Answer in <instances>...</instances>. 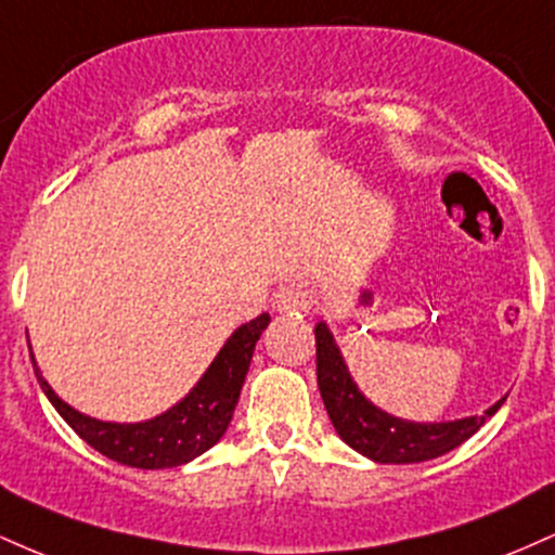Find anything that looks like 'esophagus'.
<instances>
[{"label": "esophagus", "mask_w": 555, "mask_h": 555, "mask_svg": "<svg viewBox=\"0 0 555 555\" xmlns=\"http://www.w3.org/2000/svg\"><path fill=\"white\" fill-rule=\"evenodd\" d=\"M276 308H279V313H286V315L308 313V310H310L308 289H305L302 284H286L284 289L279 292Z\"/></svg>", "instance_id": "obj_1"}]
</instances>
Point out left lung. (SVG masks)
<instances>
[{
	"mask_svg": "<svg viewBox=\"0 0 555 555\" xmlns=\"http://www.w3.org/2000/svg\"><path fill=\"white\" fill-rule=\"evenodd\" d=\"M315 373L323 404L341 441L380 464H415L449 454L451 449L475 436L506 401H495L486 415L454 420V423H410L386 415L362 397L360 388L349 378L326 323L315 326Z\"/></svg>",
	"mask_w": 555,
	"mask_h": 555,
	"instance_id": "obj_1",
	"label": "left lung"
}]
</instances>
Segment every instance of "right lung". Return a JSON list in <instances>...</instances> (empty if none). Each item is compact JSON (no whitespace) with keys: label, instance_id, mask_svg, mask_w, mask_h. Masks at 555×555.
I'll list each match as a JSON object with an SVG mask.
<instances>
[{"label":"right lung","instance_id":"add662e5","mask_svg":"<svg viewBox=\"0 0 555 555\" xmlns=\"http://www.w3.org/2000/svg\"><path fill=\"white\" fill-rule=\"evenodd\" d=\"M269 321L271 315L263 313L234 331L193 391L169 412L145 420V423H101V420L80 415L78 410L56 397L52 386L38 375V367H34L38 384L54 404V410L99 454L138 469L180 467L211 449L224 436L232 423L247 367H250L253 349Z\"/></svg>","mask_w":555,"mask_h":555}]
</instances>
